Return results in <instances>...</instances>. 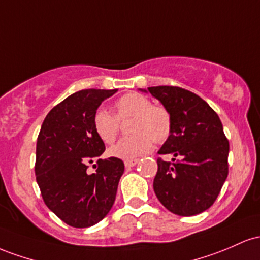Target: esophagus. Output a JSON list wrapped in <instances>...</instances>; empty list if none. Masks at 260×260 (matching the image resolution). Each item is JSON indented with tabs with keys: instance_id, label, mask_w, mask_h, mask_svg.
<instances>
[{
	"instance_id": "obj_1",
	"label": "esophagus",
	"mask_w": 260,
	"mask_h": 260,
	"mask_svg": "<svg viewBox=\"0 0 260 260\" xmlns=\"http://www.w3.org/2000/svg\"><path fill=\"white\" fill-rule=\"evenodd\" d=\"M138 163V159H133V161H125V167L126 168H131Z\"/></svg>"
}]
</instances>
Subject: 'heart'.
Listing matches in <instances>:
<instances>
[{"instance_id":"obj_1","label":"heart","mask_w":260,"mask_h":260,"mask_svg":"<svg viewBox=\"0 0 260 260\" xmlns=\"http://www.w3.org/2000/svg\"><path fill=\"white\" fill-rule=\"evenodd\" d=\"M115 114L99 108L93 115V127L98 138L106 144L115 141L120 121H131L129 131L133 135L119 140L108 150L115 158L133 161L148 153L152 141L162 144L172 133V115L167 108L156 106L150 98L133 92L120 97L114 104Z\"/></svg>"}]
</instances>
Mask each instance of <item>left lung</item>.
Instances as JSON below:
<instances>
[{
	"label": "left lung",
	"instance_id": "left-lung-1",
	"mask_svg": "<svg viewBox=\"0 0 260 260\" xmlns=\"http://www.w3.org/2000/svg\"><path fill=\"white\" fill-rule=\"evenodd\" d=\"M172 115V133L157 159L156 197L179 216H194L217 199L229 174V140L214 109L195 93L174 86L148 87ZM146 92V91H145Z\"/></svg>",
	"mask_w": 260,
	"mask_h": 260
}]
</instances>
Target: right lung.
<instances>
[{"instance_id": "right-lung-1", "label": "right lung", "mask_w": 260, "mask_h": 260, "mask_svg": "<svg viewBox=\"0 0 260 260\" xmlns=\"http://www.w3.org/2000/svg\"><path fill=\"white\" fill-rule=\"evenodd\" d=\"M118 89H82L63 99L44 119L37 141L36 177L45 205L69 226L84 229L107 216L115 201L124 162L98 159L106 150L93 115Z\"/></svg>"}]
</instances>
